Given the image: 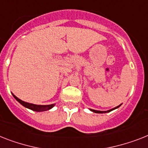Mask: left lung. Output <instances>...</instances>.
Wrapping results in <instances>:
<instances>
[{"label":"left lung","mask_w":148,"mask_h":148,"mask_svg":"<svg viewBox=\"0 0 148 148\" xmlns=\"http://www.w3.org/2000/svg\"><path fill=\"white\" fill-rule=\"evenodd\" d=\"M122 105V103H121L120 105H119V106H117V107H114V108H113V109L111 110H107V111H101V110H93V109H89L91 111H92V112H94V113H109V112H110V111L113 110L115 109H117L118 107H119Z\"/></svg>","instance_id":"obj_1"}]
</instances>
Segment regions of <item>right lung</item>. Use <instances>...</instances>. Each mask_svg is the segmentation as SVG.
I'll list each match as a JSON object with an SVG mask.
<instances>
[{"label": "right lung", "mask_w": 148, "mask_h": 148, "mask_svg": "<svg viewBox=\"0 0 148 148\" xmlns=\"http://www.w3.org/2000/svg\"><path fill=\"white\" fill-rule=\"evenodd\" d=\"M13 96V97L18 102H19L20 104H22L23 107H26L28 109H30L33 111H36V112H43V111H47L51 110V108H53L54 107V103L53 104H49V105H37V104H33V103H27V102H25V101H22L19 98L15 96V95L12 94Z\"/></svg>", "instance_id": "right-lung-1"}]
</instances>
